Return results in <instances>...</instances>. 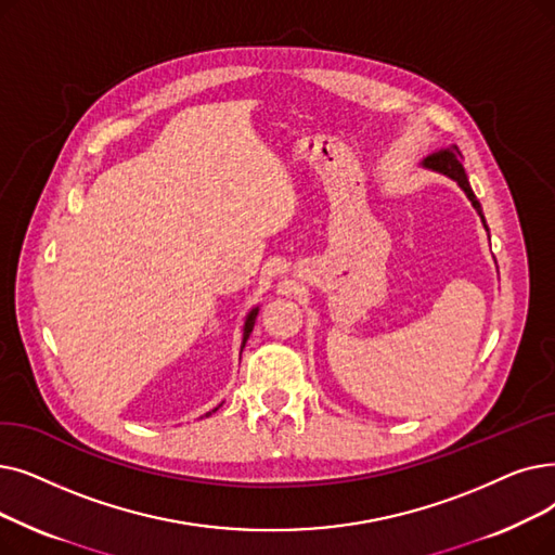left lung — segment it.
I'll return each mask as SVG.
<instances>
[{
    "label": "left lung",
    "instance_id": "obj_1",
    "mask_svg": "<svg viewBox=\"0 0 555 555\" xmlns=\"http://www.w3.org/2000/svg\"><path fill=\"white\" fill-rule=\"evenodd\" d=\"M424 165L430 167V170L442 172V175L451 177L453 181H457V185H461V188L465 190V195L469 197L472 206L478 210L480 220H483V212H480V204H478L476 195L472 192L469 181H467V175H465V170H463V154H461V150L455 147V144H451V147L440 150V152H436V154H430V156L424 160ZM483 224H486V220H483ZM486 229H488V227H486Z\"/></svg>",
    "mask_w": 555,
    "mask_h": 555
}]
</instances>
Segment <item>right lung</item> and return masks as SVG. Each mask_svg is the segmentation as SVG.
<instances>
[{"instance_id":"1","label":"right lung","mask_w":555,"mask_h":555,"mask_svg":"<svg viewBox=\"0 0 555 555\" xmlns=\"http://www.w3.org/2000/svg\"><path fill=\"white\" fill-rule=\"evenodd\" d=\"M256 315H258V308H254L249 315H247V322H245V337H243V347H245V343L249 340V333L254 331V324H256Z\"/></svg>"}]
</instances>
